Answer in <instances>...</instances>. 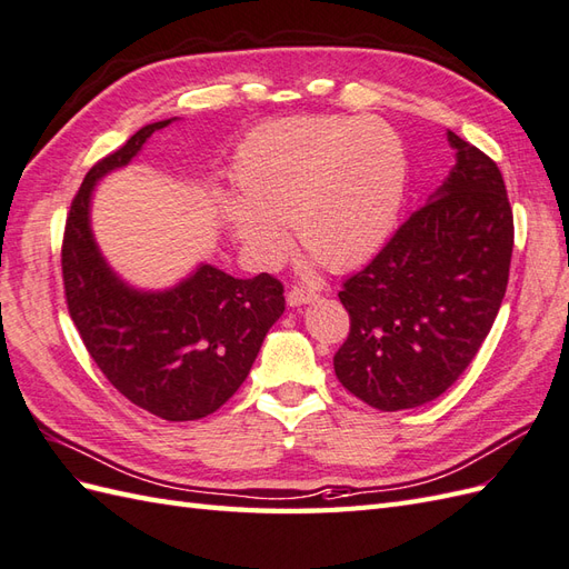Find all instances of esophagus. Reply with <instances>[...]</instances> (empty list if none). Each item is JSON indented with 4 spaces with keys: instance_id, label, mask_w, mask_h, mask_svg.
Here are the masks:
<instances>
[{
    "instance_id": "34e87169",
    "label": "esophagus",
    "mask_w": 569,
    "mask_h": 569,
    "mask_svg": "<svg viewBox=\"0 0 569 569\" xmlns=\"http://www.w3.org/2000/svg\"><path fill=\"white\" fill-rule=\"evenodd\" d=\"M286 300L290 308H300V305H308V302L317 300V290L305 288V286H290L286 293Z\"/></svg>"
}]
</instances>
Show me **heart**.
Listing matches in <instances>:
<instances>
[{"label":"heart","instance_id":"b5f03b06","mask_svg":"<svg viewBox=\"0 0 569 569\" xmlns=\"http://www.w3.org/2000/svg\"><path fill=\"white\" fill-rule=\"evenodd\" d=\"M232 180L242 199L223 197V218L261 264L286 254L281 221H290L302 247L331 269H348L395 228L406 158L382 120L290 118L244 139Z\"/></svg>","mask_w":569,"mask_h":569}]
</instances>
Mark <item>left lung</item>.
<instances>
[{
    "label": "left lung",
    "instance_id": "1",
    "mask_svg": "<svg viewBox=\"0 0 569 569\" xmlns=\"http://www.w3.org/2000/svg\"><path fill=\"white\" fill-rule=\"evenodd\" d=\"M457 163L368 267L348 276L351 331L333 372L380 411L423 406L469 368L498 317L515 247L500 168L447 132Z\"/></svg>",
    "mask_w": 569,
    "mask_h": 569
}]
</instances>
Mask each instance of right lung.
Returning <instances> with one entry per match:
<instances>
[{"instance_id": "right-lung-1", "label": "right lung", "mask_w": 569, "mask_h": 569, "mask_svg": "<svg viewBox=\"0 0 569 569\" xmlns=\"http://www.w3.org/2000/svg\"><path fill=\"white\" fill-rule=\"evenodd\" d=\"M170 122L141 127L86 172L64 226L62 279L71 322L108 382L139 409L182 423L207 418L236 395L286 298L269 273L232 279L201 264L182 283L151 293L108 267L89 221L93 187Z\"/></svg>"}]
</instances>
